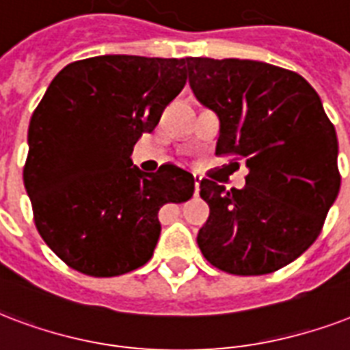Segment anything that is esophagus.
I'll list each match as a JSON object with an SVG mask.
<instances>
[{
  "mask_svg": "<svg viewBox=\"0 0 350 350\" xmlns=\"http://www.w3.org/2000/svg\"><path fill=\"white\" fill-rule=\"evenodd\" d=\"M200 180H202V177H199V175H193V183H195V195H199V184Z\"/></svg>",
  "mask_w": 350,
  "mask_h": 350,
  "instance_id": "34e87169",
  "label": "esophagus"
}]
</instances>
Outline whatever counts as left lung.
I'll return each instance as SVG.
<instances>
[{"label":"left lung","mask_w":350,"mask_h":350,"mask_svg":"<svg viewBox=\"0 0 350 350\" xmlns=\"http://www.w3.org/2000/svg\"><path fill=\"white\" fill-rule=\"evenodd\" d=\"M189 88L219 116L215 153L246 159L245 188L200 180L197 245L219 270L262 275L301 256L340 191L338 138L312 85L256 59L186 58Z\"/></svg>","instance_id":"left-lung-1"}]
</instances>
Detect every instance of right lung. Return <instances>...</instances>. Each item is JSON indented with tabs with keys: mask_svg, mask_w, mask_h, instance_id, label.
<instances>
[{
	"mask_svg": "<svg viewBox=\"0 0 350 350\" xmlns=\"http://www.w3.org/2000/svg\"><path fill=\"white\" fill-rule=\"evenodd\" d=\"M186 59L105 54L65 65L29 124L23 183L34 223L69 267L113 278L150 261L159 210L193 195L175 164L144 173L133 146L183 91Z\"/></svg>",
	"mask_w": 350,
	"mask_h": 350,
	"instance_id": "obj_1",
	"label": "right lung"
}]
</instances>
